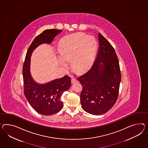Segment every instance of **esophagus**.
Instances as JSON below:
<instances>
[{"label": "esophagus", "instance_id": "1", "mask_svg": "<svg viewBox=\"0 0 148 148\" xmlns=\"http://www.w3.org/2000/svg\"><path fill=\"white\" fill-rule=\"evenodd\" d=\"M77 82V80L76 79V78H72V79H71V83H76Z\"/></svg>", "mask_w": 148, "mask_h": 148}]
</instances>
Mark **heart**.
Instances as JSON below:
<instances>
[{"instance_id":"b5f03b06","label":"heart","mask_w":148,"mask_h":148,"mask_svg":"<svg viewBox=\"0 0 148 148\" xmlns=\"http://www.w3.org/2000/svg\"><path fill=\"white\" fill-rule=\"evenodd\" d=\"M98 48V42L94 36L82 33L67 36L59 45L61 66L68 68L66 61H71L72 68L78 72H84L91 68Z\"/></svg>"}]
</instances>
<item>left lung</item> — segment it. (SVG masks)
Instances as JSON below:
<instances>
[{
  "label": "left lung",
  "instance_id": "1",
  "mask_svg": "<svg viewBox=\"0 0 148 148\" xmlns=\"http://www.w3.org/2000/svg\"><path fill=\"white\" fill-rule=\"evenodd\" d=\"M98 51L91 68L77 78L82 85V107L89 114L98 115L111 109L117 100L121 71L114 48L99 33Z\"/></svg>",
  "mask_w": 148,
  "mask_h": 148
}]
</instances>
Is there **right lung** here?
Instances as JSON below:
<instances>
[{
    "instance_id": "add662e5",
    "label": "right lung",
    "mask_w": 148,
    "mask_h": 148,
    "mask_svg": "<svg viewBox=\"0 0 148 148\" xmlns=\"http://www.w3.org/2000/svg\"><path fill=\"white\" fill-rule=\"evenodd\" d=\"M62 32L56 29H47L37 36L28 49L23 66L24 94L34 110L44 115L57 113L62 108L63 104L61 96L71 87V78L66 75L46 84L35 82L30 74V57L38 46L51 43L54 38Z\"/></svg>"
}]
</instances>
